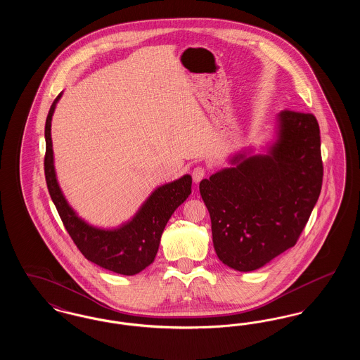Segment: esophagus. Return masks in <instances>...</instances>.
<instances>
[{
    "label": "esophagus",
    "mask_w": 360,
    "mask_h": 360,
    "mask_svg": "<svg viewBox=\"0 0 360 360\" xmlns=\"http://www.w3.org/2000/svg\"><path fill=\"white\" fill-rule=\"evenodd\" d=\"M206 175V169L205 167H202V166H197V167H194V170L191 172V176H193V181L195 182V184H198V182H201L204 178H205Z\"/></svg>",
    "instance_id": "obj_1"
}]
</instances>
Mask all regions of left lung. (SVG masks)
<instances>
[{"instance_id":"left-lung-1","label":"left lung","mask_w":360,"mask_h":360,"mask_svg":"<svg viewBox=\"0 0 360 360\" xmlns=\"http://www.w3.org/2000/svg\"><path fill=\"white\" fill-rule=\"evenodd\" d=\"M278 119L270 154L236 156L238 166L200 184L216 254L239 271L257 270L295 245L323 186L317 119L290 109Z\"/></svg>"}]
</instances>
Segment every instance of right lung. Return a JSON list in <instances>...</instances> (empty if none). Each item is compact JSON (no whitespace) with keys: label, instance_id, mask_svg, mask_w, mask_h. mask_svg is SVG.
<instances>
[{"label":"right lung","instance_id":"obj_1","mask_svg":"<svg viewBox=\"0 0 360 360\" xmlns=\"http://www.w3.org/2000/svg\"><path fill=\"white\" fill-rule=\"evenodd\" d=\"M62 93L53 100L46 120L44 175L52 202L60 220L82 255L100 267L121 275H135L154 262L163 229L174 210L191 193V176L156 188L132 221L120 229L103 231L87 225L77 217L58 186L52 158L51 120L55 105Z\"/></svg>","mask_w":360,"mask_h":360}]
</instances>
